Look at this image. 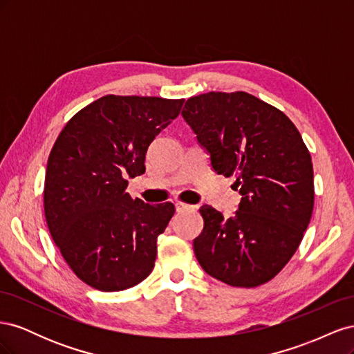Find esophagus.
Segmentation results:
<instances>
[{
  "label": "esophagus",
  "instance_id": "1",
  "mask_svg": "<svg viewBox=\"0 0 354 354\" xmlns=\"http://www.w3.org/2000/svg\"><path fill=\"white\" fill-rule=\"evenodd\" d=\"M190 209H195V207L189 205V203H185V202H176V211L177 212H185V211H190Z\"/></svg>",
  "mask_w": 354,
  "mask_h": 354
}]
</instances>
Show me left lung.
Instances as JSON below:
<instances>
[{
	"instance_id": "left-lung-1",
	"label": "left lung",
	"mask_w": 354,
	"mask_h": 354,
	"mask_svg": "<svg viewBox=\"0 0 354 354\" xmlns=\"http://www.w3.org/2000/svg\"><path fill=\"white\" fill-rule=\"evenodd\" d=\"M181 115L242 201L233 217L201 207L194 241L202 269L230 286L272 281L303 241L315 205L313 164L303 137L274 106L245 91L190 97Z\"/></svg>"
}]
</instances>
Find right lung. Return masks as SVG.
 <instances>
[{
	"instance_id": "1",
	"label": "right lung",
	"mask_w": 354,
	"mask_h": 354,
	"mask_svg": "<svg viewBox=\"0 0 354 354\" xmlns=\"http://www.w3.org/2000/svg\"><path fill=\"white\" fill-rule=\"evenodd\" d=\"M185 99L108 94L75 113L53 146L44 183L51 238L80 279L104 292L151 274L176 208L127 194L145 173L147 147L178 116Z\"/></svg>"
}]
</instances>
